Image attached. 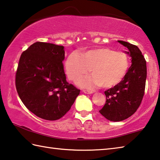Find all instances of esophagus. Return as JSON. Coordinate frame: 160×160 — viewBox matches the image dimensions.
Wrapping results in <instances>:
<instances>
[{
	"mask_svg": "<svg viewBox=\"0 0 160 160\" xmlns=\"http://www.w3.org/2000/svg\"><path fill=\"white\" fill-rule=\"evenodd\" d=\"M83 92L85 93V94H93V92L92 91H89V90H83Z\"/></svg>",
	"mask_w": 160,
	"mask_h": 160,
	"instance_id": "obj_1",
	"label": "esophagus"
}]
</instances>
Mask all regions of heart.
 Instances as JSON below:
<instances>
[{"label":"heart","instance_id":"heart-1","mask_svg":"<svg viewBox=\"0 0 160 160\" xmlns=\"http://www.w3.org/2000/svg\"><path fill=\"white\" fill-rule=\"evenodd\" d=\"M129 67V60L125 53L108 48L74 52L69 55L65 63L66 75L73 82L91 71L92 75L78 82L81 88L88 89L116 86L125 77Z\"/></svg>","mask_w":160,"mask_h":160}]
</instances>
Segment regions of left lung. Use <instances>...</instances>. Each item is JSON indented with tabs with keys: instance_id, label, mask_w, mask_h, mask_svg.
I'll list each match as a JSON object with an SVG mask.
<instances>
[{
	"instance_id": "1",
	"label": "left lung",
	"mask_w": 160,
	"mask_h": 160,
	"mask_svg": "<svg viewBox=\"0 0 160 160\" xmlns=\"http://www.w3.org/2000/svg\"><path fill=\"white\" fill-rule=\"evenodd\" d=\"M118 42L128 50L124 52L131 57L132 65L118 85L105 91L106 101L99 112L113 122L126 120L136 111L143 99L147 77L146 62L137 46Z\"/></svg>"
}]
</instances>
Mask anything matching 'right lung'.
<instances>
[{"instance_id": "1", "label": "right lung", "mask_w": 160, "mask_h": 160, "mask_svg": "<svg viewBox=\"0 0 160 160\" xmlns=\"http://www.w3.org/2000/svg\"><path fill=\"white\" fill-rule=\"evenodd\" d=\"M63 48L36 42L20 57L15 79L17 93L24 106L44 120L62 118L80 92L66 81Z\"/></svg>"}]
</instances>
